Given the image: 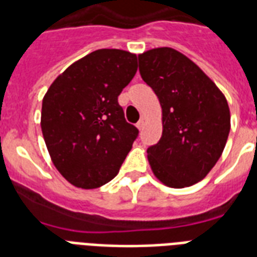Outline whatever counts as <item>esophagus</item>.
<instances>
[{
	"instance_id": "34e87169",
	"label": "esophagus",
	"mask_w": 257,
	"mask_h": 257,
	"mask_svg": "<svg viewBox=\"0 0 257 257\" xmlns=\"http://www.w3.org/2000/svg\"><path fill=\"white\" fill-rule=\"evenodd\" d=\"M144 125H145V121H144V118H140V120H139V122H137V124H136V126H137V128H139V129H140V131H141V129L144 128Z\"/></svg>"
}]
</instances>
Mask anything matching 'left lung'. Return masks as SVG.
Returning a JSON list of instances; mask_svg holds the SVG:
<instances>
[{"mask_svg": "<svg viewBox=\"0 0 257 257\" xmlns=\"http://www.w3.org/2000/svg\"><path fill=\"white\" fill-rule=\"evenodd\" d=\"M139 64L163 109L161 139L147 151L153 173L172 188L199 183L215 167L229 135L225 97L195 62L172 48L144 52Z\"/></svg>", "mask_w": 257, "mask_h": 257, "instance_id": "8db88e82", "label": "left lung"}]
</instances>
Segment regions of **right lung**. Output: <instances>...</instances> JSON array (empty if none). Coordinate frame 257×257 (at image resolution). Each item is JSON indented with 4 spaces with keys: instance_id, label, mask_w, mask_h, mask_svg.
I'll use <instances>...</instances> for the list:
<instances>
[{
    "instance_id": "obj_1",
    "label": "right lung",
    "mask_w": 257,
    "mask_h": 257,
    "mask_svg": "<svg viewBox=\"0 0 257 257\" xmlns=\"http://www.w3.org/2000/svg\"><path fill=\"white\" fill-rule=\"evenodd\" d=\"M137 56L98 49L60 74L42 100L41 129L54 167L74 187L93 189L120 171L139 129L118 104Z\"/></svg>"
}]
</instances>
